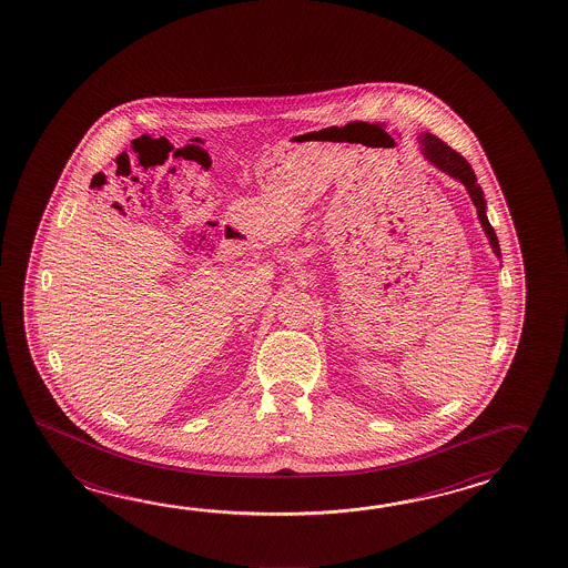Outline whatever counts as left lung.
Returning a JSON list of instances; mask_svg holds the SVG:
<instances>
[{"label":"left lung","mask_w":568,"mask_h":568,"mask_svg":"<svg viewBox=\"0 0 568 568\" xmlns=\"http://www.w3.org/2000/svg\"><path fill=\"white\" fill-rule=\"evenodd\" d=\"M423 153L425 156L437 165L439 169H444L445 173H449L452 178L459 179L467 187L469 197L474 201L476 210H478L479 222L481 227L486 230V234L489 237V244L494 247L496 256H500V244H498V237L496 232L491 227V223L488 222V215H486V200H484V193L479 190L478 179L474 175V171L469 168L464 156L457 153L456 149H452L449 145H445L442 139H437L435 134H425L422 136Z\"/></svg>","instance_id":"obj_1"}]
</instances>
